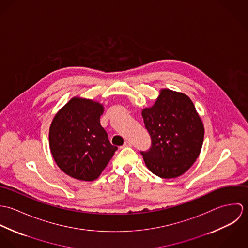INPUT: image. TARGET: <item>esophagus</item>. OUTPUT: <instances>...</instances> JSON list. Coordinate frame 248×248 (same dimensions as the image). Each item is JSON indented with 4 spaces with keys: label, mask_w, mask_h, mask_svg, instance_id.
<instances>
[{
    "label": "esophagus",
    "mask_w": 248,
    "mask_h": 248,
    "mask_svg": "<svg viewBox=\"0 0 248 248\" xmlns=\"http://www.w3.org/2000/svg\"><path fill=\"white\" fill-rule=\"evenodd\" d=\"M131 146H132V143L130 141H126L123 145V147H131Z\"/></svg>",
    "instance_id": "34e87169"
}]
</instances>
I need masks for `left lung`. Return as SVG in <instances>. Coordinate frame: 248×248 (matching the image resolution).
Returning a JSON list of instances; mask_svg holds the SVG:
<instances>
[{
    "label": "left lung",
    "mask_w": 248,
    "mask_h": 248,
    "mask_svg": "<svg viewBox=\"0 0 248 248\" xmlns=\"http://www.w3.org/2000/svg\"><path fill=\"white\" fill-rule=\"evenodd\" d=\"M152 147L141 152L147 168L155 176L175 178L184 174L199 157L204 126L190 97L161 89L155 104L141 112Z\"/></svg>",
    "instance_id": "obj_1"
}]
</instances>
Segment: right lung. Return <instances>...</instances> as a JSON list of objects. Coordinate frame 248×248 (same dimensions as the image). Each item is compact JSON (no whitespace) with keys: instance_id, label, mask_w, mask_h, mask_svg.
I'll list each match as a JSON object with an SVG mask.
<instances>
[{"instance_id":"obj_1","label":"right lung","mask_w":248,"mask_h":248,"mask_svg":"<svg viewBox=\"0 0 248 248\" xmlns=\"http://www.w3.org/2000/svg\"><path fill=\"white\" fill-rule=\"evenodd\" d=\"M103 104L74 96L54 115L49 127V148L57 166L78 180L99 177L117 147L100 125Z\"/></svg>"}]
</instances>
